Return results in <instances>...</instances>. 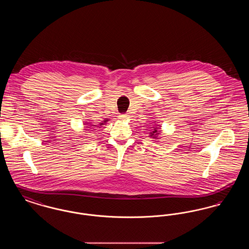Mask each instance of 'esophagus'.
<instances>
[{
    "instance_id": "esophagus-1",
    "label": "esophagus",
    "mask_w": 249,
    "mask_h": 249,
    "mask_svg": "<svg viewBox=\"0 0 249 249\" xmlns=\"http://www.w3.org/2000/svg\"><path fill=\"white\" fill-rule=\"evenodd\" d=\"M119 118L122 119V120H124V119H129V116L126 115V114H121V115H119Z\"/></svg>"
}]
</instances>
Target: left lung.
I'll list each match as a JSON object with an SVG mask.
<instances>
[{
	"mask_svg": "<svg viewBox=\"0 0 249 249\" xmlns=\"http://www.w3.org/2000/svg\"><path fill=\"white\" fill-rule=\"evenodd\" d=\"M159 132H160V131L158 130V128H154V129H153V130H152V131L150 132V136H151V137H154V138H156V137H157L156 135L160 134Z\"/></svg>",
	"mask_w": 249,
	"mask_h": 249,
	"instance_id": "1",
	"label": "left lung"
}]
</instances>
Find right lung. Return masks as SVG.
Segmentation results:
<instances>
[{
  "label": "right lung",
  "instance_id": "add662e5",
  "mask_svg": "<svg viewBox=\"0 0 249 249\" xmlns=\"http://www.w3.org/2000/svg\"><path fill=\"white\" fill-rule=\"evenodd\" d=\"M107 122V120H105V123ZM105 123H101V125H103V124H105ZM93 126H95V125H93Z\"/></svg>",
  "mask_w": 249,
  "mask_h": 249
}]
</instances>
